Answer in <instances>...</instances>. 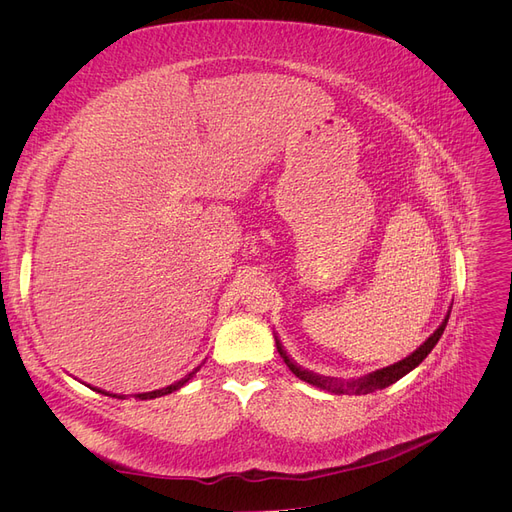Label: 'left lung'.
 Returning <instances> with one entry per match:
<instances>
[{"label":"left lung","instance_id":"1","mask_svg":"<svg viewBox=\"0 0 512 512\" xmlns=\"http://www.w3.org/2000/svg\"><path fill=\"white\" fill-rule=\"evenodd\" d=\"M448 316H451V309H448V314L444 316L440 327L425 339V344L418 346L412 354L406 356V359H401L399 363H393V365H389V367H382V369L371 371V374L361 376V378H356V380H337V378L314 374V371H307V369H303L301 365L294 363V361L290 359V356L286 354L284 346L280 344V339H277V337H275V346H277V352H280V356L284 359V363L288 365V369L292 371L294 376L301 378L303 382L312 384V386H318V389L335 393V395H367V393H374V391L386 389V386L395 384L399 378H404L406 374H410V371H412L414 367L421 365V363L425 361V356H427L433 348H436L438 339L442 337V333H444V329H446Z\"/></svg>","mask_w":512,"mask_h":512}]
</instances>
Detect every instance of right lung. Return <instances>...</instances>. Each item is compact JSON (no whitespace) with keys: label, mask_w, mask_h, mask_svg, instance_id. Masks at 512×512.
<instances>
[{"label":"right lung","mask_w":512,"mask_h":512,"mask_svg":"<svg viewBox=\"0 0 512 512\" xmlns=\"http://www.w3.org/2000/svg\"><path fill=\"white\" fill-rule=\"evenodd\" d=\"M200 367H196L194 371H190V374L188 376H185V378H181V380H177L175 384H170V386H164V389H160V391H151V393H138L136 397L138 399H156V397H164V395H170V393H173V391H179L181 389V386L185 384V382H188V380H192V376L196 374V371H198ZM115 397V395H113Z\"/></svg>","instance_id":"add662e5"}]
</instances>
